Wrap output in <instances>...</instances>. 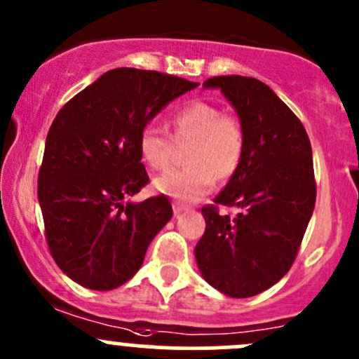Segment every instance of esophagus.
I'll return each instance as SVG.
<instances>
[{
	"instance_id": "esophagus-1",
	"label": "esophagus",
	"mask_w": 359,
	"mask_h": 359,
	"mask_svg": "<svg viewBox=\"0 0 359 359\" xmlns=\"http://www.w3.org/2000/svg\"><path fill=\"white\" fill-rule=\"evenodd\" d=\"M186 210H187L186 205H182V203L179 201H173V213H175V215H180V213L186 212Z\"/></svg>"
}]
</instances>
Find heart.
Masks as SVG:
<instances>
[{"label":"heart","mask_w":359,"mask_h":359,"mask_svg":"<svg viewBox=\"0 0 359 359\" xmlns=\"http://www.w3.org/2000/svg\"><path fill=\"white\" fill-rule=\"evenodd\" d=\"M172 126L175 140L153 123L144 126L139 135L140 156L158 172L172 166L175 142H193L186 156L189 166L170 170L154 180L159 193L193 201L208 194L217 179L227 180L238 172L247 147V132L236 114L222 112L212 102L194 100L173 112Z\"/></svg>","instance_id":"1"}]
</instances>
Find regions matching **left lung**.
Segmentation results:
<instances>
[{
    "mask_svg": "<svg viewBox=\"0 0 359 359\" xmlns=\"http://www.w3.org/2000/svg\"><path fill=\"white\" fill-rule=\"evenodd\" d=\"M240 114L247 147L240 168L213 205L201 208L206 229L194 248L201 274L217 290L245 299L290 271L316 203L313 151L300 119L266 83L213 76ZM220 205H238L236 217Z\"/></svg>",
    "mask_w": 359,
    "mask_h": 359,
    "instance_id": "left-lung-1",
    "label": "left lung"
}]
</instances>
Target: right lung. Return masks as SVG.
Masks as SVG:
<instances>
[{"mask_svg": "<svg viewBox=\"0 0 359 359\" xmlns=\"http://www.w3.org/2000/svg\"><path fill=\"white\" fill-rule=\"evenodd\" d=\"M198 85L165 72L118 67L57 112L39 166L38 200L53 260L81 287L112 290L126 283L172 219L165 194L123 201L149 184L139 153L142 128Z\"/></svg>", "mask_w": 359, "mask_h": 359, "instance_id": "1", "label": "right lung"}]
</instances>
